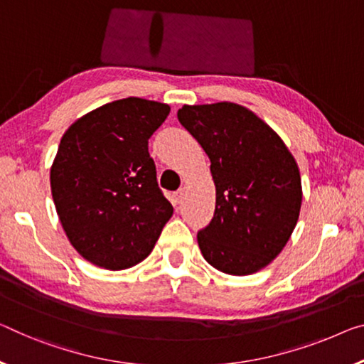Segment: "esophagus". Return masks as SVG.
Returning <instances> with one entry per match:
<instances>
[{
	"label": "esophagus",
	"instance_id": "34e87169",
	"mask_svg": "<svg viewBox=\"0 0 364 364\" xmlns=\"http://www.w3.org/2000/svg\"><path fill=\"white\" fill-rule=\"evenodd\" d=\"M182 198H183V190L181 188V190H177V192L172 195V201H174V203L177 205V203H181L182 201Z\"/></svg>",
	"mask_w": 364,
	"mask_h": 364
}]
</instances>
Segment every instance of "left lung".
<instances>
[{"mask_svg":"<svg viewBox=\"0 0 364 364\" xmlns=\"http://www.w3.org/2000/svg\"><path fill=\"white\" fill-rule=\"evenodd\" d=\"M177 119L210 158L216 188L213 220L197 236L201 254L228 275H252L277 259L298 223V163L244 105H183Z\"/></svg>","mask_w":364,"mask_h":364,"instance_id":"left-lung-1","label":"left lung"}]
</instances>
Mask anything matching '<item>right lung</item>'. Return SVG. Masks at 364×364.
<instances>
[{
	"label": "right lung",
	"mask_w": 364,
	"mask_h": 364,
	"mask_svg": "<svg viewBox=\"0 0 364 364\" xmlns=\"http://www.w3.org/2000/svg\"><path fill=\"white\" fill-rule=\"evenodd\" d=\"M169 112L156 100H114L61 136L50 167L52 197L66 237L91 264L125 270L143 262L174 213L148 153Z\"/></svg>",
	"instance_id": "add662e5"
}]
</instances>
